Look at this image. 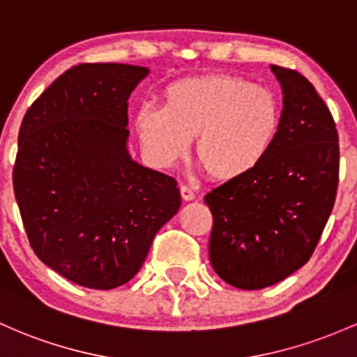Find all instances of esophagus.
Instances as JSON below:
<instances>
[{
    "label": "esophagus",
    "mask_w": 357,
    "mask_h": 357,
    "mask_svg": "<svg viewBox=\"0 0 357 357\" xmlns=\"http://www.w3.org/2000/svg\"><path fill=\"white\" fill-rule=\"evenodd\" d=\"M179 191H181V198L185 199V202H191V199H195V197H197L195 191L191 190L190 186H181L179 188Z\"/></svg>",
    "instance_id": "34e87169"
}]
</instances>
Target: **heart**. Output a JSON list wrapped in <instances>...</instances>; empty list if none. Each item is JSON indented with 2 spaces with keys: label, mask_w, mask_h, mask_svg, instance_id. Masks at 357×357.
Masks as SVG:
<instances>
[{
  "label": "heart",
  "mask_w": 357,
  "mask_h": 357,
  "mask_svg": "<svg viewBox=\"0 0 357 357\" xmlns=\"http://www.w3.org/2000/svg\"><path fill=\"white\" fill-rule=\"evenodd\" d=\"M281 128V108L269 89L229 74L185 77L164 89L162 107H142L135 130L158 167L195 155L217 181H237L264 162Z\"/></svg>",
  "instance_id": "obj_1"
}]
</instances>
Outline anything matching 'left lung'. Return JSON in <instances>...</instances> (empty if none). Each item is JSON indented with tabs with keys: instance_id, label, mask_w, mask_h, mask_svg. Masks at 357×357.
I'll use <instances>...</instances> for the list:
<instances>
[{
	"instance_id": "8db88e82",
	"label": "left lung",
	"mask_w": 357,
	"mask_h": 357,
	"mask_svg": "<svg viewBox=\"0 0 357 357\" xmlns=\"http://www.w3.org/2000/svg\"><path fill=\"white\" fill-rule=\"evenodd\" d=\"M283 89L281 128L264 162L205 197L213 215L210 262L225 283H280L315 250L339 185L335 121L310 81L271 66Z\"/></svg>"
}]
</instances>
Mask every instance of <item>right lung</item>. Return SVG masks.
<instances>
[{"mask_svg":"<svg viewBox=\"0 0 357 357\" xmlns=\"http://www.w3.org/2000/svg\"><path fill=\"white\" fill-rule=\"evenodd\" d=\"M149 74L130 64H79L26 109L13 190L37 257L73 283L121 287L181 206L171 176L127 149L128 98Z\"/></svg>","mask_w":357,"mask_h":357,"instance_id":"right-lung-1","label":"right lung"}]
</instances>
